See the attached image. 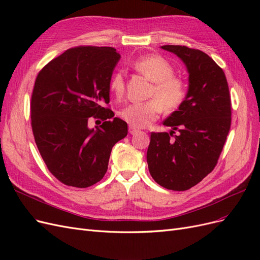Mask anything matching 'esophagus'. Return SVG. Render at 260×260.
Here are the masks:
<instances>
[{
	"label": "esophagus",
	"mask_w": 260,
	"mask_h": 260,
	"mask_svg": "<svg viewBox=\"0 0 260 260\" xmlns=\"http://www.w3.org/2000/svg\"><path fill=\"white\" fill-rule=\"evenodd\" d=\"M137 132H139V129H137L136 127H132V125H129V133H130V135H136Z\"/></svg>",
	"instance_id": "esophagus-1"
}]
</instances>
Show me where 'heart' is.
Returning a JSON list of instances; mask_svg holds the SVG:
<instances>
[{
	"label": "heart",
	"instance_id": "obj_1",
	"mask_svg": "<svg viewBox=\"0 0 260 260\" xmlns=\"http://www.w3.org/2000/svg\"><path fill=\"white\" fill-rule=\"evenodd\" d=\"M132 67L154 83L151 96L155 99L125 105L119 115L132 127L144 128L158 118L162 107L165 111L172 112L181 105L185 98V86L182 80L174 76V67L158 55L141 56L132 62ZM109 90L115 96L122 95L124 80L121 73L112 76Z\"/></svg>",
	"mask_w": 260,
	"mask_h": 260
}]
</instances>
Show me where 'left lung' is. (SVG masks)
I'll list each match as a JSON object with an SVG mask.
<instances>
[{
	"label": "left lung",
	"mask_w": 260,
	"mask_h": 260,
	"mask_svg": "<svg viewBox=\"0 0 260 260\" xmlns=\"http://www.w3.org/2000/svg\"><path fill=\"white\" fill-rule=\"evenodd\" d=\"M160 48L183 61L188 88L178 111L162 122L172 130L151 133L146 160L159 185L185 191L210 174L222 151L231 125L229 86L223 70L206 53L182 45Z\"/></svg>",
	"instance_id": "left-lung-1"
}]
</instances>
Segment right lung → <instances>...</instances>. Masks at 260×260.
<instances>
[{"label":"right lung","instance_id":"add662e5","mask_svg":"<svg viewBox=\"0 0 260 260\" xmlns=\"http://www.w3.org/2000/svg\"><path fill=\"white\" fill-rule=\"evenodd\" d=\"M119 59L109 46H78L51 60L37 77L31 125L45 165L61 183L88 187L99 182L113 146L128 135L127 122L103 107ZM90 116L106 121L90 129Z\"/></svg>","mask_w":260,"mask_h":260}]
</instances>
